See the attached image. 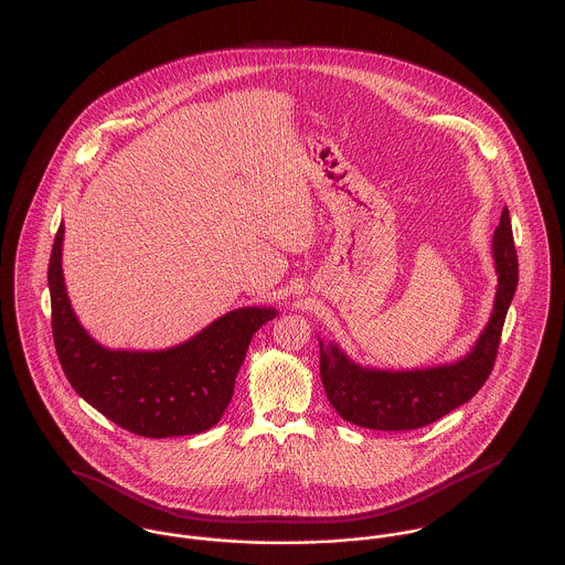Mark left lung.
I'll use <instances>...</instances> for the list:
<instances>
[{"label": "left lung", "instance_id": "obj_1", "mask_svg": "<svg viewBox=\"0 0 565 565\" xmlns=\"http://www.w3.org/2000/svg\"><path fill=\"white\" fill-rule=\"evenodd\" d=\"M492 258L497 268L492 313L473 348L454 363L376 370L352 361L338 344L318 340L322 387L342 419L370 430H415L462 406L483 387L519 286V256L508 209L492 236Z\"/></svg>", "mask_w": 565, "mask_h": 565}]
</instances>
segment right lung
I'll list each match as a JSON object with an SVG mask.
<instances>
[{
  "mask_svg": "<svg viewBox=\"0 0 565 565\" xmlns=\"http://www.w3.org/2000/svg\"><path fill=\"white\" fill-rule=\"evenodd\" d=\"M62 243L64 223L53 241L46 277L53 342L73 390L132 435L168 438L211 430L234 395L254 333L277 316V309H232L166 350L103 347L84 329L68 299Z\"/></svg>",
  "mask_w": 565,
  "mask_h": 565,
  "instance_id": "obj_1",
  "label": "right lung"
}]
</instances>
